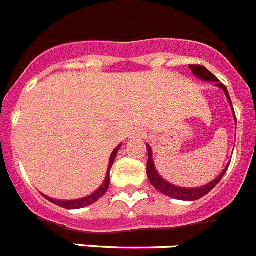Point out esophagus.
<instances>
[{"mask_svg":"<svg viewBox=\"0 0 256 256\" xmlns=\"http://www.w3.org/2000/svg\"><path fill=\"white\" fill-rule=\"evenodd\" d=\"M140 136H141V134H140Z\"/></svg>","mask_w":256,"mask_h":256,"instance_id":"esophagus-1","label":"esophagus"}]
</instances>
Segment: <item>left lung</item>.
<instances>
[{
    "label": "left lung",
    "mask_w": 256,
    "mask_h": 256,
    "mask_svg": "<svg viewBox=\"0 0 256 256\" xmlns=\"http://www.w3.org/2000/svg\"><path fill=\"white\" fill-rule=\"evenodd\" d=\"M190 69L192 70V73L196 76V77H199L200 80L202 81H210L214 82L216 86L221 88L226 95L228 100H229L230 106H232V99L229 96V92H228V88H225V85L222 84H220L218 78L216 77L214 74H212L210 72L206 69V66H202V65H190ZM233 107V106H232ZM234 112V110H233ZM234 119H236V123H237V118H236V114H234ZM148 146V164H146V174L148 178L150 180L152 186H153L154 188L160 191L164 195L168 196V198H172V199L176 200H186V202H194V200H199L202 199V196H206V194L212 191L217 184H218V182L222 179V176L226 172L228 168H229V164L226 166V168H224V171L221 174L217 176L216 179L210 183H208L206 186H202V187H198V188H182V187H176L174 184H170L168 182L164 180L162 178L161 175L158 174L156 168H154V162H153V152H152V148L149 145Z\"/></svg>",
    "instance_id": "left-lung-1"
}]
</instances>
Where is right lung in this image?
Segmentation results:
<instances>
[{"mask_svg": "<svg viewBox=\"0 0 256 256\" xmlns=\"http://www.w3.org/2000/svg\"><path fill=\"white\" fill-rule=\"evenodd\" d=\"M120 146L122 145H118L116 146L115 150L112 152L111 154V158H110V164H108V170H107V175H106V179L103 182V184L99 187L94 194H92L90 196H86V198H82V199H77V200H56V199H52V198H48V196L43 195L44 198L47 200H50V202H54V206H58L61 208H65V209H80V208H84V206H92L94 204L95 202H98L103 195H104L107 190H108V186H110V170L112 168L114 161H115L116 158V154L119 152Z\"/></svg>", "mask_w": 256, "mask_h": 256, "instance_id": "right-lung-1", "label": "right lung"}]
</instances>
